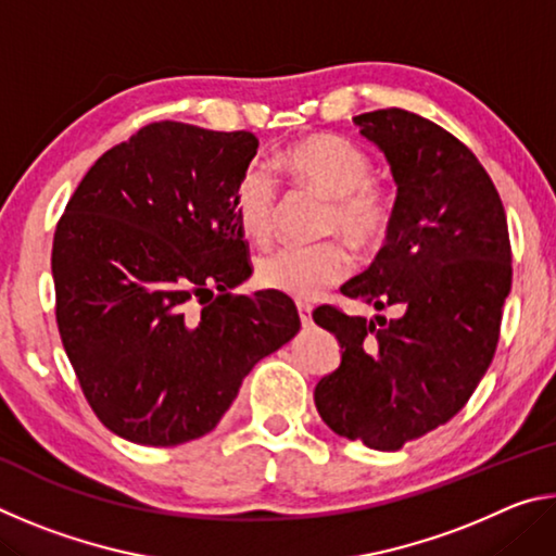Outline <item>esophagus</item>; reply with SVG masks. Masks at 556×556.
Instances as JSON below:
<instances>
[{"label": "esophagus", "mask_w": 556, "mask_h": 556, "mask_svg": "<svg viewBox=\"0 0 556 556\" xmlns=\"http://www.w3.org/2000/svg\"><path fill=\"white\" fill-rule=\"evenodd\" d=\"M296 312H299L301 324H304V326H312V312H314V306H312V304H304V301H299V304H296Z\"/></svg>", "instance_id": "1"}]
</instances>
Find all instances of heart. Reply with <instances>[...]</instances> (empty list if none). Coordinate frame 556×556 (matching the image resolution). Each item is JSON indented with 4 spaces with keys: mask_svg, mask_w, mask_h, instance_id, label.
<instances>
[{
    "mask_svg": "<svg viewBox=\"0 0 556 556\" xmlns=\"http://www.w3.org/2000/svg\"><path fill=\"white\" fill-rule=\"evenodd\" d=\"M281 164L301 184L333 201L328 230L343 232L355 248L372 250L388 238L392 201L372 184V159L361 144L338 135L308 137L281 154ZM235 218L250 240H267L275 225L277 181L265 166L244 168L235 186ZM351 252L341 242L285 244L257 262L265 289L294 299H316L351 271Z\"/></svg>",
    "mask_w": 556,
    "mask_h": 556,
    "instance_id": "heart-1",
    "label": "heart"
}]
</instances>
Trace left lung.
Returning <instances> with one entry per match:
<instances>
[{"mask_svg":"<svg viewBox=\"0 0 556 556\" xmlns=\"http://www.w3.org/2000/svg\"><path fill=\"white\" fill-rule=\"evenodd\" d=\"M353 122L388 159L397 201L388 244L341 294L402 314L316 308L343 353L314 402L338 437L397 451L446 425L483 380L513 285L510 235L491 176L454 135L397 108Z\"/></svg>","mask_w":556,"mask_h":556,"instance_id":"1","label":"left lung"}]
</instances>
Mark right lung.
<instances>
[{"label":"right lung","mask_w":556,"mask_h":556,"mask_svg":"<svg viewBox=\"0 0 556 556\" xmlns=\"http://www.w3.org/2000/svg\"><path fill=\"white\" fill-rule=\"evenodd\" d=\"M257 144L250 131L154 122L102 154L65 205L55 321L112 434L142 446L208 434L244 375L299 333L287 294H228L252 275L232 201Z\"/></svg>","instance_id":"add662e5"}]
</instances>
